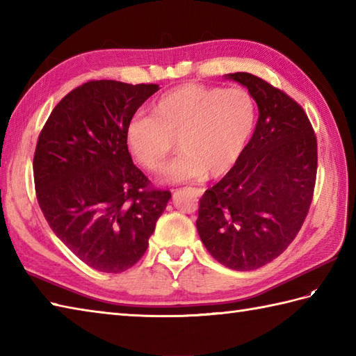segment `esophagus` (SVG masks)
Instances as JSON below:
<instances>
[{"instance_id":"esophagus-1","label":"esophagus","mask_w":356,"mask_h":356,"mask_svg":"<svg viewBox=\"0 0 356 356\" xmlns=\"http://www.w3.org/2000/svg\"><path fill=\"white\" fill-rule=\"evenodd\" d=\"M191 190H193V193H194L195 195H199V197H200V195L203 194V190H202V188H191Z\"/></svg>"}]
</instances>
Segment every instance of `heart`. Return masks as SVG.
<instances>
[{
    "mask_svg": "<svg viewBox=\"0 0 356 356\" xmlns=\"http://www.w3.org/2000/svg\"><path fill=\"white\" fill-rule=\"evenodd\" d=\"M255 102L243 88L184 84L162 95L151 116H136L127 125L125 140L143 168L161 170L177 140L182 153L163 170L162 180L217 179L238 162L251 139Z\"/></svg>",
    "mask_w": 356,
    "mask_h": 356,
    "instance_id": "b5f03b06",
    "label": "heart"
}]
</instances>
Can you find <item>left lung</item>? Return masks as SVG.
Masks as SVG:
<instances>
[{"label": "left lung", "instance_id": "left-lung-1", "mask_svg": "<svg viewBox=\"0 0 356 356\" xmlns=\"http://www.w3.org/2000/svg\"><path fill=\"white\" fill-rule=\"evenodd\" d=\"M226 79L259 107L251 140L229 172L200 199L197 231L208 252L234 270H254L292 243L311 207L316 138L303 108L251 73Z\"/></svg>", "mask_w": 356, "mask_h": 356}]
</instances>
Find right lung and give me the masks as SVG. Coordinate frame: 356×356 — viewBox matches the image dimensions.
<instances>
[{
	"label": "right lung",
	"instance_id": "add662e5",
	"mask_svg": "<svg viewBox=\"0 0 356 356\" xmlns=\"http://www.w3.org/2000/svg\"><path fill=\"white\" fill-rule=\"evenodd\" d=\"M156 84L90 81L64 96L38 138L36 199L55 236L90 268L119 274L148 248L170 191L153 190L127 125Z\"/></svg>",
	"mask_w": 356,
	"mask_h": 356
}]
</instances>
